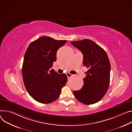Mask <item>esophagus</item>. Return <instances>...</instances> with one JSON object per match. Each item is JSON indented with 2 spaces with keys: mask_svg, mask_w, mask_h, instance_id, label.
Here are the masks:
<instances>
[{
  "mask_svg": "<svg viewBox=\"0 0 132 132\" xmlns=\"http://www.w3.org/2000/svg\"><path fill=\"white\" fill-rule=\"evenodd\" d=\"M66 75H67V77H68V78H69V77H71L73 76V75L72 74H70L69 73H67V74H66Z\"/></svg>",
  "mask_w": 132,
  "mask_h": 132,
  "instance_id": "obj_1",
  "label": "esophagus"
}]
</instances>
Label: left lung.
Listing matches in <instances>:
<instances>
[{
	"mask_svg": "<svg viewBox=\"0 0 132 132\" xmlns=\"http://www.w3.org/2000/svg\"><path fill=\"white\" fill-rule=\"evenodd\" d=\"M83 54V64L88 69L84 85L79 90H74L75 98L86 104L99 102L110 86L111 64L106 52L96 43L89 39L70 42Z\"/></svg>",
	"mask_w": 132,
	"mask_h": 132,
	"instance_id": "obj_1",
	"label": "left lung"
}]
</instances>
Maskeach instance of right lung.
Masks as SVG:
<instances>
[{"instance_id":"add662e5","label":"right lung","mask_w":132,"mask_h":132,"mask_svg":"<svg viewBox=\"0 0 132 132\" xmlns=\"http://www.w3.org/2000/svg\"><path fill=\"white\" fill-rule=\"evenodd\" d=\"M66 42L42 36L31 42L27 48L22 67L23 81L28 94L38 102H54L66 85V75L58 74L51 68L57 59L58 50Z\"/></svg>"}]
</instances>
